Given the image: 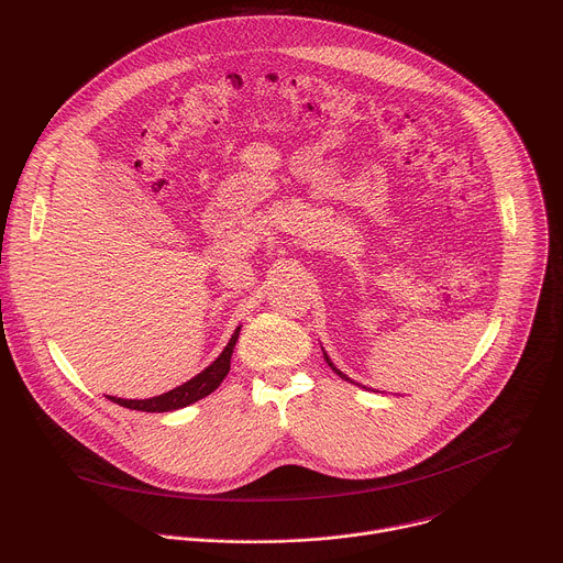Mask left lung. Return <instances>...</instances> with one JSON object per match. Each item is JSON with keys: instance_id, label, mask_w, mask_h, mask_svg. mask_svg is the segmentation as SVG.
Wrapping results in <instances>:
<instances>
[{"instance_id": "obj_1", "label": "left lung", "mask_w": 563, "mask_h": 563, "mask_svg": "<svg viewBox=\"0 0 563 563\" xmlns=\"http://www.w3.org/2000/svg\"><path fill=\"white\" fill-rule=\"evenodd\" d=\"M323 356H325V361H328V365H330V367H332V369H334V372H336V374H339V376H341V378H343V380H350V378H347V376H345V374H343V372H341V369H336V367H334V363H332V361H330V356H328V354H325V352H323ZM350 383H354V380H350Z\"/></svg>"}]
</instances>
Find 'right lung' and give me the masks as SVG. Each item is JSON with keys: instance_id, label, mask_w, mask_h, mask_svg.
I'll list each match as a JSON object with an SVG mask.
<instances>
[{"instance_id": "obj_1", "label": "right lung", "mask_w": 563, "mask_h": 563, "mask_svg": "<svg viewBox=\"0 0 563 563\" xmlns=\"http://www.w3.org/2000/svg\"><path fill=\"white\" fill-rule=\"evenodd\" d=\"M238 334H240V328L233 332V336L227 343V347L222 350V354L205 372H200L198 376H194L191 380L183 383L180 387H176V389H172L167 394H159V396L144 398V400H126V398H113V396H109V398L113 400V404H118L122 408L140 410V412H172V410L187 408V406L196 404V400L209 396L213 389H218L222 378L229 374L231 354H233Z\"/></svg>"}]
</instances>
